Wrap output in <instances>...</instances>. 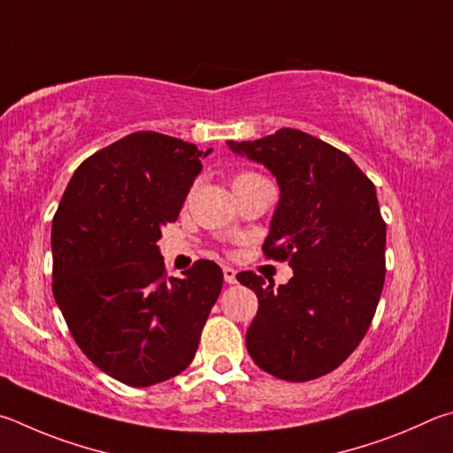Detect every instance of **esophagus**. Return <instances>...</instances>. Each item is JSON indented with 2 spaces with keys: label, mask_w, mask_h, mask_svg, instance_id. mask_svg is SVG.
Returning <instances> with one entry per match:
<instances>
[{
  "label": "esophagus",
  "mask_w": 453,
  "mask_h": 453,
  "mask_svg": "<svg viewBox=\"0 0 453 453\" xmlns=\"http://www.w3.org/2000/svg\"><path fill=\"white\" fill-rule=\"evenodd\" d=\"M222 274H225V282L226 284H234L236 282V271H234L233 266L222 268Z\"/></svg>",
  "instance_id": "34e87169"
}]
</instances>
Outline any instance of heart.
Instances as JSON below:
<instances>
[{
    "mask_svg": "<svg viewBox=\"0 0 453 453\" xmlns=\"http://www.w3.org/2000/svg\"><path fill=\"white\" fill-rule=\"evenodd\" d=\"M258 179H263V177H260V174H257V173L244 171V173H239V174H236V177H234V187H236V185H242V182L258 180Z\"/></svg>",
    "mask_w": 453,
    "mask_h": 453,
    "instance_id": "obj_1",
    "label": "heart"
}]
</instances>
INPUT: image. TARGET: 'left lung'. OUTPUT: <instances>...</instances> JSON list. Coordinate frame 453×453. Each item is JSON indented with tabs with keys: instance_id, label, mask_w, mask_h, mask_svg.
<instances>
[{
	"instance_id": "left-lung-1",
	"label": "left lung",
	"mask_w": 453,
	"mask_h": 453,
	"mask_svg": "<svg viewBox=\"0 0 453 453\" xmlns=\"http://www.w3.org/2000/svg\"><path fill=\"white\" fill-rule=\"evenodd\" d=\"M226 145L276 177L280 201L263 250L295 271L276 290L255 273L236 274L258 296L247 350L276 378L316 380L358 348L382 295L386 222L376 187L342 150L298 129Z\"/></svg>"
}]
</instances>
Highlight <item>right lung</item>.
Here are the masks:
<instances>
[{
  "label": "right lung",
  "instance_id": "obj_1",
  "mask_svg": "<svg viewBox=\"0 0 453 453\" xmlns=\"http://www.w3.org/2000/svg\"><path fill=\"white\" fill-rule=\"evenodd\" d=\"M209 153L155 131L127 134L79 165L53 217L55 303L87 358L127 386L180 374L220 295L219 265L196 260L166 279L157 247Z\"/></svg>",
  "mask_w": 453,
  "mask_h": 453
}]
</instances>
